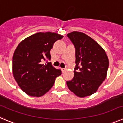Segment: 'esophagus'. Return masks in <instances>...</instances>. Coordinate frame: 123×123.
Listing matches in <instances>:
<instances>
[{
    "mask_svg": "<svg viewBox=\"0 0 123 123\" xmlns=\"http://www.w3.org/2000/svg\"><path fill=\"white\" fill-rule=\"evenodd\" d=\"M66 69H65V68H61V71H62V73H64L65 71H66Z\"/></svg>",
    "mask_w": 123,
    "mask_h": 123,
    "instance_id": "esophagus-1",
    "label": "esophagus"
}]
</instances>
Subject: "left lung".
Instances as JSON below:
<instances>
[{
	"mask_svg": "<svg viewBox=\"0 0 123 123\" xmlns=\"http://www.w3.org/2000/svg\"><path fill=\"white\" fill-rule=\"evenodd\" d=\"M67 36L75 47L76 64L74 77L66 81L67 85L77 96H88L96 92L106 79L108 56L98 43L84 33L74 31Z\"/></svg>",
	"mask_w": 123,
	"mask_h": 123,
	"instance_id": "left-lung-1",
	"label": "left lung"
}]
</instances>
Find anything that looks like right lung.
I'll use <instances>...</instances> for the list:
<instances>
[{
  "mask_svg": "<svg viewBox=\"0 0 123 123\" xmlns=\"http://www.w3.org/2000/svg\"><path fill=\"white\" fill-rule=\"evenodd\" d=\"M63 36L54 32H39L22 41L15 49L12 59L13 74L22 90L29 96L40 97L49 91L55 78L61 75L54 68L50 51L54 42ZM46 61L47 64L42 62Z\"/></svg>",
  "mask_w": 123,
  "mask_h": 123,
  "instance_id": "add662e5",
  "label": "right lung"
}]
</instances>
